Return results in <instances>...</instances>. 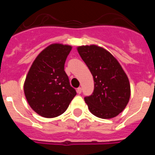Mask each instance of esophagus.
Returning a JSON list of instances; mask_svg holds the SVG:
<instances>
[{"instance_id":"obj_1","label":"esophagus","mask_w":155,"mask_h":155,"mask_svg":"<svg viewBox=\"0 0 155 155\" xmlns=\"http://www.w3.org/2000/svg\"><path fill=\"white\" fill-rule=\"evenodd\" d=\"M81 91H82L81 87H78V88L77 89V92L78 93V94H81Z\"/></svg>"}]
</instances>
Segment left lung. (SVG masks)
I'll return each instance as SVG.
<instances>
[{"label": "left lung", "instance_id": "left-lung-1", "mask_svg": "<svg viewBox=\"0 0 155 155\" xmlns=\"http://www.w3.org/2000/svg\"><path fill=\"white\" fill-rule=\"evenodd\" d=\"M94 78V91L84 98L94 116L111 119L122 113L130 97V84L118 61L108 50L97 45L77 48Z\"/></svg>", "mask_w": 155, "mask_h": 155}]
</instances>
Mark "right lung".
<instances>
[{
    "label": "right lung",
    "instance_id": "1",
    "mask_svg": "<svg viewBox=\"0 0 155 155\" xmlns=\"http://www.w3.org/2000/svg\"><path fill=\"white\" fill-rule=\"evenodd\" d=\"M72 46L61 43L48 46L31 64L24 83L30 107L45 118H54L67 110L76 95L64 71V64Z\"/></svg>",
    "mask_w": 155,
    "mask_h": 155
}]
</instances>
